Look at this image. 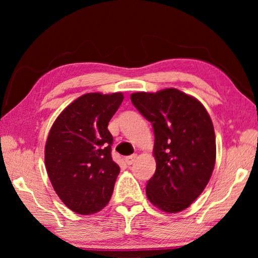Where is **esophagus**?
Instances as JSON below:
<instances>
[{"instance_id":"obj_1","label":"esophagus","mask_w":258,"mask_h":258,"mask_svg":"<svg viewBox=\"0 0 258 258\" xmlns=\"http://www.w3.org/2000/svg\"><path fill=\"white\" fill-rule=\"evenodd\" d=\"M137 158H138V155H131V156H127V157H125V163L127 164V165H132L135 160H137Z\"/></svg>"}]
</instances>
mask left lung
Masks as SVG:
<instances>
[{
	"instance_id": "1",
	"label": "left lung",
	"mask_w": 258,
	"mask_h": 258,
	"mask_svg": "<svg viewBox=\"0 0 258 258\" xmlns=\"http://www.w3.org/2000/svg\"><path fill=\"white\" fill-rule=\"evenodd\" d=\"M131 100L155 132L156 172L147 197L160 211L181 212L204 191L215 166L211 117L202 102L176 89L132 93Z\"/></svg>"
}]
</instances>
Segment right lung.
<instances>
[{
    "label": "right lung",
    "mask_w": 258,
    "mask_h": 258,
    "mask_svg": "<svg viewBox=\"0 0 258 258\" xmlns=\"http://www.w3.org/2000/svg\"><path fill=\"white\" fill-rule=\"evenodd\" d=\"M123 93H86L52 125L45 143V167L56 195L73 212L90 215L107 206L119 166L111 158L108 123Z\"/></svg>",
    "instance_id": "add662e5"
}]
</instances>
